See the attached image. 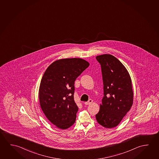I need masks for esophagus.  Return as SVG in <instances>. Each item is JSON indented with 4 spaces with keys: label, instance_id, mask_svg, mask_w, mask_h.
I'll use <instances>...</instances> for the list:
<instances>
[{
    "label": "esophagus",
    "instance_id": "obj_1",
    "mask_svg": "<svg viewBox=\"0 0 159 159\" xmlns=\"http://www.w3.org/2000/svg\"><path fill=\"white\" fill-rule=\"evenodd\" d=\"M93 100L92 99H90V100H89L88 102H85V104L86 105H89L90 104H91L93 102Z\"/></svg>",
    "mask_w": 159,
    "mask_h": 159
}]
</instances>
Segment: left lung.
Here are the masks:
<instances>
[{"mask_svg": "<svg viewBox=\"0 0 159 159\" xmlns=\"http://www.w3.org/2000/svg\"><path fill=\"white\" fill-rule=\"evenodd\" d=\"M96 59L101 65L104 96L95 117L103 127L114 128L133 105L131 79L125 66L112 55H98Z\"/></svg>", "mask_w": 159, "mask_h": 159, "instance_id": "left-lung-1", "label": "left lung"}]
</instances>
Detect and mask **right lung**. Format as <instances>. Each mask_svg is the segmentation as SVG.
<instances>
[{"label": "right lung", "instance_id": "obj_1", "mask_svg": "<svg viewBox=\"0 0 159 159\" xmlns=\"http://www.w3.org/2000/svg\"><path fill=\"white\" fill-rule=\"evenodd\" d=\"M89 66L80 58L56 60L43 76L39 90V102L50 122L60 129L70 128L75 121L78 107L74 99V82Z\"/></svg>", "mask_w": 159, "mask_h": 159}]
</instances>
